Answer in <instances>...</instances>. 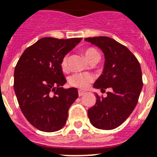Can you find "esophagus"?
Returning a JSON list of instances; mask_svg holds the SVG:
<instances>
[{"label":"esophagus","mask_w":157,"mask_h":157,"mask_svg":"<svg viewBox=\"0 0 157 157\" xmlns=\"http://www.w3.org/2000/svg\"><path fill=\"white\" fill-rule=\"evenodd\" d=\"M85 92L84 91H81V90H79L78 91V95L79 97H81V96H83V95H85Z\"/></svg>","instance_id":"esophagus-1"}]
</instances>
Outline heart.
Returning a JSON list of instances; mask_svg holds the SVG:
<instances>
[{"instance_id": "b5f03b06", "label": "heart", "mask_w": 157, "mask_h": 157, "mask_svg": "<svg viewBox=\"0 0 157 157\" xmlns=\"http://www.w3.org/2000/svg\"><path fill=\"white\" fill-rule=\"evenodd\" d=\"M85 54L86 58L89 61L93 56L99 55V52L94 48H89L85 50ZM60 67L64 72H66L68 70V57L67 56H64L62 59L60 63ZM92 81H93V76L88 73H75L71 76L68 80V83L71 86L76 87L81 89H87Z\"/></svg>"}]
</instances>
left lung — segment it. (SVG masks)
I'll return each mask as SVG.
<instances>
[{"instance_id": "1", "label": "left lung", "mask_w": 157, "mask_h": 157, "mask_svg": "<svg viewBox=\"0 0 157 157\" xmlns=\"http://www.w3.org/2000/svg\"><path fill=\"white\" fill-rule=\"evenodd\" d=\"M85 40L101 48L105 56L103 72L93 87L101 92L111 89L106 97L96 94V105L88 110L89 121L99 129H114L129 117L137 104L143 87L140 65L130 50L114 39L95 36Z\"/></svg>"}]
</instances>
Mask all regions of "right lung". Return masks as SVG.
Returning <instances> with one entry per match:
<instances>
[{"instance_id": "add662e5", "label": "right lung", "mask_w": 157, "mask_h": 157, "mask_svg": "<svg viewBox=\"0 0 157 157\" xmlns=\"http://www.w3.org/2000/svg\"><path fill=\"white\" fill-rule=\"evenodd\" d=\"M81 40L43 37L24 51L16 65L13 87L18 104L28 121L40 131L61 129L78 97L76 88H62L66 79L60 63Z\"/></svg>"}]
</instances>
